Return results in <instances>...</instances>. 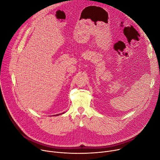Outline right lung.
<instances>
[{
  "label": "right lung",
  "mask_w": 160,
  "mask_h": 160,
  "mask_svg": "<svg viewBox=\"0 0 160 160\" xmlns=\"http://www.w3.org/2000/svg\"><path fill=\"white\" fill-rule=\"evenodd\" d=\"M58 115H60V114H58Z\"/></svg>",
  "instance_id": "1"
}]
</instances>
